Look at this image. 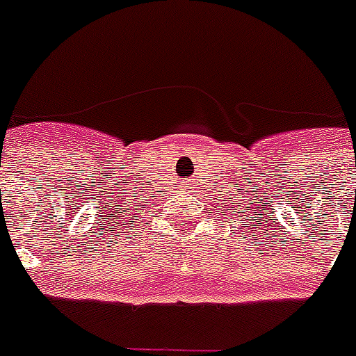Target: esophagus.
I'll return each mask as SVG.
<instances>
[{
    "mask_svg": "<svg viewBox=\"0 0 356 356\" xmlns=\"http://www.w3.org/2000/svg\"><path fill=\"white\" fill-rule=\"evenodd\" d=\"M188 183H192V181H188Z\"/></svg>",
    "mask_w": 356,
    "mask_h": 356,
    "instance_id": "esophagus-1",
    "label": "esophagus"
}]
</instances>
